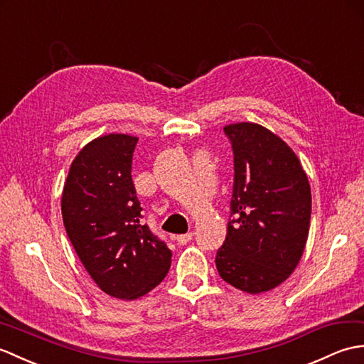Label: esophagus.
<instances>
[{"mask_svg":"<svg viewBox=\"0 0 364 364\" xmlns=\"http://www.w3.org/2000/svg\"><path fill=\"white\" fill-rule=\"evenodd\" d=\"M191 240H193V233H191V232H188V233H183V235H177V237H176L177 245H181V246L190 243Z\"/></svg>","mask_w":364,"mask_h":364,"instance_id":"esophagus-1","label":"esophagus"}]
</instances>
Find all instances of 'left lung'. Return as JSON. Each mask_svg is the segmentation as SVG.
Wrapping results in <instances>:
<instances>
[{
	"label": "left lung",
	"instance_id": "1",
	"mask_svg": "<svg viewBox=\"0 0 364 364\" xmlns=\"http://www.w3.org/2000/svg\"><path fill=\"white\" fill-rule=\"evenodd\" d=\"M233 151V191L216 269L249 294L285 282L304 254L311 216V190L294 151L255 123L224 127Z\"/></svg>",
	"mask_w": 364,
	"mask_h": 364
}]
</instances>
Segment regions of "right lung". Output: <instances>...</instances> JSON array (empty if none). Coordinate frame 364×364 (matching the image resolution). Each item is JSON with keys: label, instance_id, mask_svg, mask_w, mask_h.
Instances as JSON below:
<instances>
[{"label": "right lung", "instance_id": "right-lung-1", "mask_svg": "<svg viewBox=\"0 0 364 364\" xmlns=\"http://www.w3.org/2000/svg\"><path fill=\"white\" fill-rule=\"evenodd\" d=\"M136 136H98L73 160L62 193V218L79 260L104 293L134 301L169 271L171 250L141 224L132 182Z\"/></svg>", "mask_w": 364, "mask_h": 364}]
</instances>
